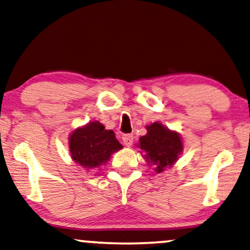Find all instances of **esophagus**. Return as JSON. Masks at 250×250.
<instances>
[{
	"instance_id": "obj_1",
	"label": "esophagus",
	"mask_w": 250,
	"mask_h": 250,
	"mask_svg": "<svg viewBox=\"0 0 250 250\" xmlns=\"http://www.w3.org/2000/svg\"><path fill=\"white\" fill-rule=\"evenodd\" d=\"M122 141L125 146H131L134 143V136L131 134H125L122 136Z\"/></svg>"
}]
</instances>
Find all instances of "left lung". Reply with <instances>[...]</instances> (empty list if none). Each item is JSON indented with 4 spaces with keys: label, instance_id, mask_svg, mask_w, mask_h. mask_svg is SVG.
Here are the masks:
<instances>
[{
    "label": "left lung",
    "instance_id": "1",
    "mask_svg": "<svg viewBox=\"0 0 250 250\" xmlns=\"http://www.w3.org/2000/svg\"><path fill=\"white\" fill-rule=\"evenodd\" d=\"M147 134L139 139V147L146 152L148 164L155 166V171L162 172L166 167H170L182 152L183 144L178 134L172 132L161 123L148 125Z\"/></svg>",
    "mask_w": 250,
    "mask_h": 250
}]
</instances>
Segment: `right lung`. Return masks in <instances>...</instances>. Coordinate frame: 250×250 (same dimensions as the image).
Returning a JSON list of instances; mask_svg holds the SVG:
<instances>
[{
    "instance_id": "1",
    "label": "right lung",
    "mask_w": 250,
    "mask_h": 250,
    "mask_svg": "<svg viewBox=\"0 0 250 250\" xmlns=\"http://www.w3.org/2000/svg\"><path fill=\"white\" fill-rule=\"evenodd\" d=\"M122 148L114 132L98 121L79 128L69 137L72 158L82 167L91 169L105 164L112 153Z\"/></svg>"
}]
</instances>
